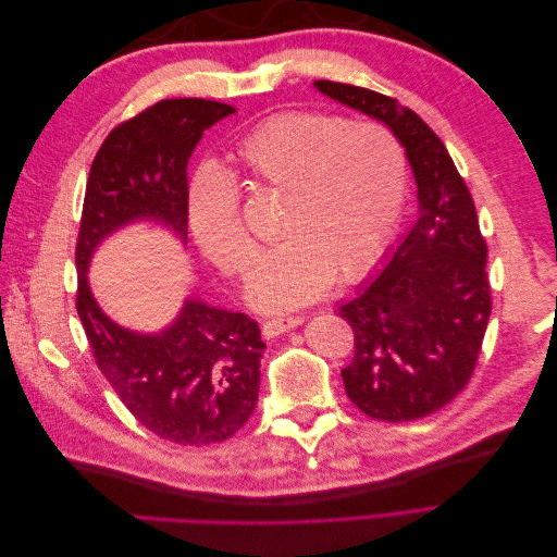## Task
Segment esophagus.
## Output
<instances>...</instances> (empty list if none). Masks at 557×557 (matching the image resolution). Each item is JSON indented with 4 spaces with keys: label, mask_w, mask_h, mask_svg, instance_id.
I'll use <instances>...</instances> for the list:
<instances>
[{
    "label": "esophagus",
    "mask_w": 557,
    "mask_h": 557,
    "mask_svg": "<svg viewBox=\"0 0 557 557\" xmlns=\"http://www.w3.org/2000/svg\"><path fill=\"white\" fill-rule=\"evenodd\" d=\"M301 323H305V318H299V315L264 320V323H262V334L267 336V339H274V336H278V334H283V332H288V330H295V327H299Z\"/></svg>",
    "instance_id": "1"
}]
</instances>
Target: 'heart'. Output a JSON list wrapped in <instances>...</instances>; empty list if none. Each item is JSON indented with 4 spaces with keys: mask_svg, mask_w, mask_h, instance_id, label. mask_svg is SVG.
<instances>
[{
    "mask_svg": "<svg viewBox=\"0 0 557 557\" xmlns=\"http://www.w3.org/2000/svg\"><path fill=\"white\" fill-rule=\"evenodd\" d=\"M248 190L281 195L278 246L262 252L246 299L262 313L307 307L336 283L362 278L391 242L407 195V158L391 132L325 113H278L232 150ZM190 227L205 256L242 274L256 244L225 176L207 172L190 195Z\"/></svg>",
    "mask_w": 557,
    "mask_h": 557,
    "instance_id": "heart-1",
    "label": "heart"
}]
</instances>
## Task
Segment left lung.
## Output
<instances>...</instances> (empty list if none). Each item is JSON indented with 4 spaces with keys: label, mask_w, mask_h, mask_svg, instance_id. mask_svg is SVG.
Masks as SVG:
<instances>
[{
    "label": "left lung",
    "mask_w": 557,
    "mask_h": 557,
    "mask_svg": "<svg viewBox=\"0 0 557 557\" xmlns=\"http://www.w3.org/2000/svg\"><path fill=\"white\" fill-rule=\"evenodd\" d=\"M313 86L391 129L418 188L407 237L336 309L356 334L352 362L342 369L346 395L387 423L425 418L462 393L493 309L474 199L442 139L411 109L348 83Z\"/></svg>",
    "instance_id": "left-lung-1"
}]
</instances>
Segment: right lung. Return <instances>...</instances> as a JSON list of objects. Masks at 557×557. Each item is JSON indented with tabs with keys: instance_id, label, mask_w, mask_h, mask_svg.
<instances>
[{
	"instance_id": "obj_1",
	"label": "right lung",
	"mask_w": 557,
	"mask_h": 557,
	"mask_svg": "<svg viewBox=\"0 0 557 557\" xmlns=\"http://www.w3.org/2000/svg\"><path fill=\"white\" fill-rule=\"evenodd\" d=\"M232 113L211 99H162L104 139L83 199L76 311L99 372L146 430L183 446L225 442L256 409L258 323L188 297L162 332H134L97 305L88 272L99 244L132 223L162 225L188 244L185 170L205 129Z\"/></svg>"
}]
</instances>
